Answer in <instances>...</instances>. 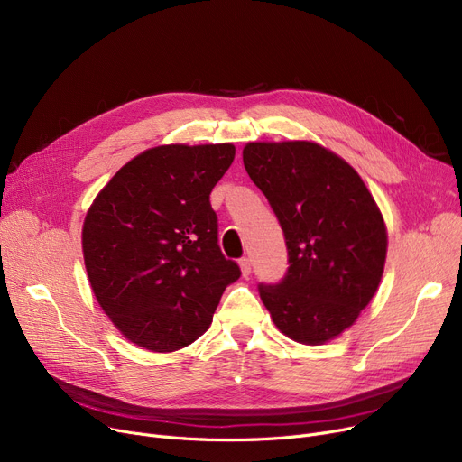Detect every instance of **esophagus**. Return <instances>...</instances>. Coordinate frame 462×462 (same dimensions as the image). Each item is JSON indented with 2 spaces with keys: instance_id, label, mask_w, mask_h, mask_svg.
Here are the masks:
<instances>
[{
  "instance_id": "34e87169",
  "label": "esophagus",
  "mask_w": 462,
  "mask_h": 462,
  "mask_svg": "<svg viewBox=\"0 0 462 462\" xmlns=\"http://www.w3.org/2000/svg\"><path fill=\"white\" fill-rule=\"evenodd\" d=\"M239 270H241V275L249 277L251 275V260L249 258H241L239 260Z\"/></svg>"
}]
</instances>
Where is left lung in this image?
I'll list each match as a JSON object with an SVG mask.
<instances>
[{
    "instance_id": "obj_1",
    "label": "left lung",
    "mask_w": 462,
    "mask_h": 462,
    "mask_svg": "<svg viewBox=\"0 0 462 462\" xmlns=\"http://www.w3.org/2000/svg\"><path fill=\"white\" fill-rule=\"evenodd\" d=\"M244 164L288 249L290 268L279 284H260L262 303L292 341L329 343L354 326L382 281V211L356 170L317 142H249Z\"/></svg>"
}]
</instances>
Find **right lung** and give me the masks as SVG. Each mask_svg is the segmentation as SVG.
Instances as JSON below:
<instances>
[{
    "mask_svg": "<svg viewBox=\"0 0 462 462\" xmlns=\"http://www.w3.org/2000/svg\"><path fill=\"white\" fill-rule=\"evenodd\" d=\"M234 143H166L121 166L89 206L82 253L93 294L127 341L176 352L209 328L239 268L217 244L209 194Z\"/></svg>",
    "mask_w": 462,
    "mask_h": 462,
    "instance_id": "right-lung-1",
    "label": "right lung"
}]
</instances>
